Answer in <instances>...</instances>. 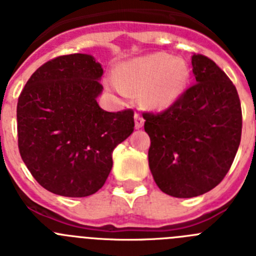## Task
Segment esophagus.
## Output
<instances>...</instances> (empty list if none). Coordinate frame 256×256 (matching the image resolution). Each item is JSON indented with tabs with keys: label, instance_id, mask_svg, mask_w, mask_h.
I'll return each instance as SVG.
<instances>
[{
	"label": "esophagus",
	"instance_id": "esophagus-1",
	"mask_svg": "<svg viewBox=\"0 0 256 256\" xmlns=\"http://www.w3.org/2000/svg\"><path fill=\"white\" fill-rule=\"evenodd\" d=\"M144 118H142L141 114H138V112H136L134 114V124H136V128H142L144 126Z\"/></svg>",
	"mask_w": 256,
	"mask_h": 256
}]
</instances>
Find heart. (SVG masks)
Listing matches in <instances>:
<instances>
[{"mask_svg":"<svg viewBox=\"0 0 256 256\" xmlns=\"http://www.w3.org/2000/svg\"><path fill=\"white\" fill-rule=\"evenodd\" d=\"M188 76L184 61L159 52L126 62L110 86L124 96L144 88L146 102L152 108H164L183 94Z\"/></svg>","mask_w":256,"mask_h":256,"instance_id":"obj_1","label":"heart"}]
</instances>
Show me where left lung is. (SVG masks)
<instances>
[{"instance_id": "obj_1", "label": "left lung", "mask_w": 256, "mask_h": 256, "mask_svg": "<svg viewBox=\"0 0 256 256\" xmlns=\"http://www.w3.org/2000/svg\"><path fill=\"white\" fill-rule=\"evenodd\" d=\"M196 83L162 112H144L148 166L173 198H195L218 186L234 162L242 130L236 87L218 65L192 55Z\"/></svg>"}]
</instances>
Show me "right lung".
I'll list each match as a JSON object with an SVG mask.
<instances>
[{
	"mask_svg": "<svg viewBox=\"0 0 256 256\" xmlns=\"http://www.w3.org/2000/svg\"><path fill=\"white\" fill-rule=\"evenodd\" d=\"M104 69L94 56H58L38 68L18 100V146L34 180L66 198L94 195L112 168V151L132 134V108L97 104Z\"/></svg>",
	"mask_w": 256,
	"mask_h": 256,
	"instance_id": "obj_1",
	"label": "right lung"
}]
</instances>
